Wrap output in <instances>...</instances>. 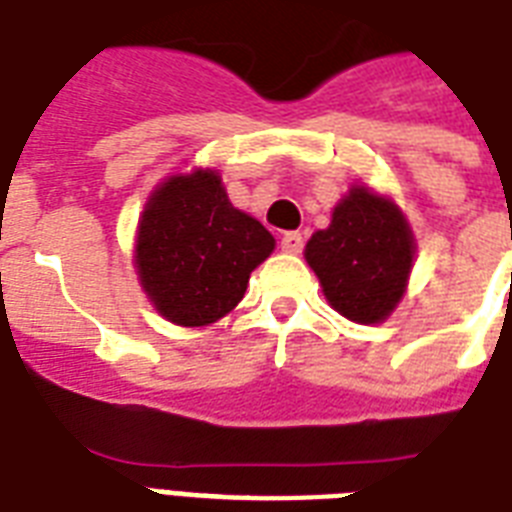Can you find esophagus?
I'll return each mask as SVG.
<instances>
[{
	"label": "esophagus",
	"instance_id": "obj_1",
	"mask_svg": "<svg viewBox=\"0 0 512 512\" xmlns=\"http://www.w3.org/2000/svg\"><path fill=\"white\" fill-rule=\"evenodd\" d=\"M305 247V239H303V233H297V231H289L281 236V249L284 252H289V255H300Z\"/></svg>",
	"mask_w": 512,
	"mask_h": 512
}]
</instances>
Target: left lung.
I'll return each instance as SVG.
<instances>
[{
	"label": "left lung",
	"mask_w": 512,
	"mask_h": 512,
	"mask_svg": "<svg viewBox=\"0 0 512 512\" xmlns=\"http://www.w3.org/2000/svg\"><path fill=\"white\" fill-rule=\"evenodd\" d=\"M412 257L404 215L366 188H353L332 212V225L313 233L305 247L329 305L358 324H377L396 308Z\"/></svg>",
	"instance_id": "obj_1"
}]
</instances>
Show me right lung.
<instances>
[{
    "label": "right lung",
    "mask_w": 512,
    "mask_h": 512,
    "mask_svg": "<svg viewBox=\"0 0 512 512\" xmlns=\"http://www.w3.org/2000/svg\"><path fill=\"white\" fill-rule=\"evenodd\" d=\"M273 244L255 217L228 201L217 172L175 175L140 220V284L164 319L207 327L236 308Z\"/></svg>",
    "instance_id": "obj_1"
}]
</instances>
